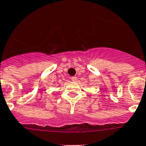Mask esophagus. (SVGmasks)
I'll list each match as a JSON object with an SVG mask.
<instances>
[{"label":"esophagus","instance_id":"34e87169","mask_svg":"<svg viewBox=\"0 0 146 146\" xmlns=\"http://www.w3.org/2000/svg\"><path fill=\"white\" fill-rule=\"evenodd\" d=\"M71 80L73 81V82H76V81L77 80L76 76H72V77H71Z\"/></svg>","mask_w":146,"mask_h":146}]
</instances>
